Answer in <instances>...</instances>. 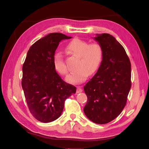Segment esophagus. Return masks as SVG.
<instances>
[{
	"instance_id": "1",
	"label": "esophagus",
	"mask_w": 149,
	"mask_h": 149,
	"mask_svg": "<svg viewBox=\"0 0 149 149\" xmlns=\"http://www.w3.org/2000/svg\"><path fill=\"white\" fill-rule=\"evenodd\" d=\"M82 91H83V90L81 89V87H77V93H81V92H82Z\"/></svg>"
}]
</instances>
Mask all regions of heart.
<instances>
[{
	"mask_svg": "<svg viewBox=\"0 0 149 149\" xmlns=\"http://www.w3.org/2000/svg\"><path fill=\"white\" fill-rule=\"evenodd\" d=\"M66 49L72 54L79 57L76 70L66 78L70 83H79L87 78L88 74L95 72L102 61L103 49L100 44L97 42L89 43L81 39H74L70 42ZM53 64L56 70L61 75H66L68 72L63 56L61 53H56L53 58Z\"/></svg>",
	"mask_w": 149,
	"mask_h": 149,
	"instance_id": "1",
	"label": "heart"
}]
</instances>
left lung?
Masks as SVG:
<instances>
[{"label":"left lung","mask_w":149,"mask_h":149,"mask_svg":"<svg viewBox=\"0 0 149 149\" xmlns=\"http://www.w3.org/2000/svg\"><path fill=\"white\" fill-rule=\"evenodd\" d=\"M94 40L102 46L103 56L95 75L84 86L88 97L84 112L91 121L105 124L125 106L131 87V65L124 48L112 35L97 34Z\"/></svg>","instance_id":"left-lung-1"}]
</instances>
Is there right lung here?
<instances>
[{"mask_svg": "<svg viewBox=\"0 0 149 149\" xmlns=\"http://www.w3.org/2000/svg\"><path fill=\"white\" fill-rule=\"evenodd\" d=\"M72 37L50 33L30 47L22 67V86L31 113L43 123L54 121L61 116L65 101L76 88L63 81L53 64L59 42Z\"/></svg>", "mask_w": 149, "mask_h": 149, "instance_id": "obj_1", "label": "right lung"}]
</instances>
